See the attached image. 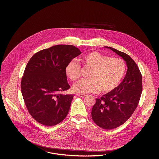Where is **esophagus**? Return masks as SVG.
<instances>
[{
    "label": "esophagus",
    "instance_id": "obj_1",
    "mask_svg": "<svg viewBox=\"0 0 159 159\" xmlns=\"http://www.w3.org/2000/svg\"><path fill=\"white\" fill-rule=\"evenodd\" d=\"M76 95L79 96V97H84L86 96L85 94H82V93H77Z\"/></svg>",
    "mask_w": 159,
    "mask_h": 159
}]
</instances>
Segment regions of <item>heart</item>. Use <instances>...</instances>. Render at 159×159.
I'll return each mask as SVG.
<instances>
[{
  "mask_svg": "<svg viewBox=\"0 0 159 159\" xmlns=\"http://www.w3.org/2000/svg\"><path fill=\"white\" fill-rule=\"evenodd\" d=\"M82 60L85 67L91 71L89 78L82 79L73 85V90L77 92H97L99 90L110 92L117 88L125 75L126 64L120 58L95 51L84 55ZM66 73L71 80H78L82 73L81 65L77 61H71L66 67Z\"/></svg>",
  "mask_w": 159,
  "mask_h": 159,
  "instance_id": "b5f03b06",
  "label": "heart"
}]
</instances>
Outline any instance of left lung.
<instances>
[{"label":"left lung","instance_id":"obj_1","mask_svg":"<svg viewBox=\"0 0 159 159\" xmlns=\"http://www.w3.org/2000/svg\"><path fill=\"white\" fill-rule=\"evenodd\" d=\"M121 57L128 70L121 83L114 90L107 93L92 108V118L100 128H116L128 120L138 105L143 91L142 75L136 62L126 53L106 46Z\"/></svg>","mask_w":159,"mask_h":159}]
</instances>
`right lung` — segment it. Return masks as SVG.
I'll list each match as a JSON object with an SVG mask.
<instances>
[{
	"label": "right lung",
	"mask_w": 159,
	"mask_h": 159,
	"mask_svg": "<svg viewBox=\"0 0 159 159\" xmlns=\"http://www.w3.org/2000/svg\"><path fill=\"white\" fill-rule=\"evenodd\" d=\"M81 53L75 46L58 45L34 53L29 61L21 93L28 111L39 123L52 126L67 116L73 95L62 93L70 88L66 67Z\"/></svg>",
	"instance_id": "right-lung-1"
}]
</instances>
